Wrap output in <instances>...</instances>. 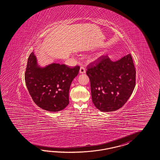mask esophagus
<instances>
[{
  "label": "esophagus",
  "mask_w": 160,
  "mask_h": 160,
  "mask_svg": "<svg viewBox=\"0 0 160 160\" xmlns=\"http://www.w3.org/2000/svg\"><path fill=\"white\" fill-rule=\"evenodd\" d=\"M86 73V69L84 67L82 66L80 67V73Z\"/></svg>",
  "instance_id": "1"
}]
</instances>
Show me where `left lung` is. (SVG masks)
I'll use <instances>...</instances> for the list:
<instances>
[{
    "label": "left lung",
    "instance_id": "1",
    "mask_svg": "<svg viewBox=\"0 0 160 160\" xmlns=\"http://www.w3.org/2000/svg\"><path fill=\"white\" fill-rule=\"evenodd\" d=\"M86 73L90 80L92 102L102 112L122 107L136 85V69L130 54L116 62L107 55L102 56L97 63L87 67Z\"/></svg>",
    "mask_w": 160,
    "mask_h": 160
}]
</instances>
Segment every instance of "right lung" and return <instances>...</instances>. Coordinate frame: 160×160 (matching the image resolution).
Instances as JSON below:
<instances>
[{
    "mask_svg": "<svg viewBox=\"0 0 160 160\" xmlns=\"http://www.w3.org/2000/svg\"><path fill=\"white\" fill-rule=\"evenodd\" d=\"M79 66L53 63L44 68L37 66L33 52L28 59L25 72L27 89L35 104L49 112L63 110L69 103L70 84L78 76Z\"/></svg>",
    "mask_w": 160,
    "mask_h": 160,
    "instance_id": "right-lung-1",
    "label": "right lung"
}]
</instances>
